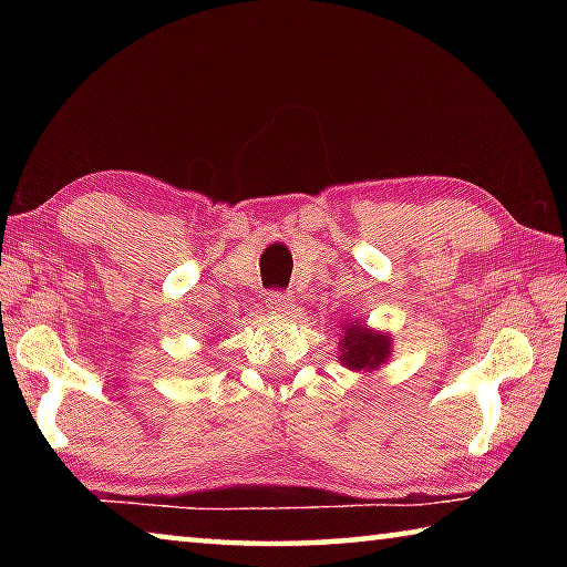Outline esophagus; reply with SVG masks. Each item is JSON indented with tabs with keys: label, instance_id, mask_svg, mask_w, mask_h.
<instances>
[{
	"label": "esophagus",
	"instance_id": "34e87169",
	"mask_svg": "<svg viewBox=\"0 0 567 567\" xmlns=\"http://www.w3.org/2000/svg\"><path fill=\"white\" fill-rule=\"evenodd\" d=\"M265 305H267V310H270V312L285 315V312L292 310V297L287 292H270V295H267Z\"/></svg>",
	"mask_w": 567,
	"mask_h": 567
}]
</instances>
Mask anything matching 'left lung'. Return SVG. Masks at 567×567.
<instances>
[{"label": "left lung", "instance_id": "left-lung-1", "mask_svg": "<svg viewBox=\"0 0 567 567\" xmlns=\"http://www.w3.org/2000/svg\"><path fill=\"white\" fill-rule=\"evenodd\" d=\"M340 344V360L348 364L350 370H375L390 354L388 334L364 330V324L360 322H350L348 328H344V338Z\"/></svg>", "mask_w": 567, "mask_h": 567}]
</instances>
